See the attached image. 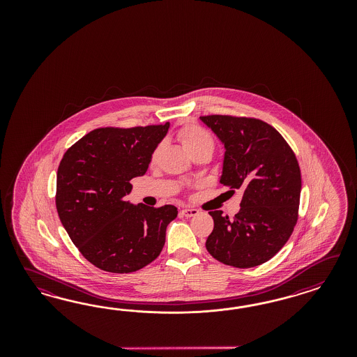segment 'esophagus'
Segmentation results:
<instances>
[{"mask_svg":"<svg viewBox=\"0 0 357 357\" xmlns=\"http://www.w3.org/2000/svg\"><path fill=\"white\" fill-rule=\"evenodd\" d=\"M181 213L185 217H192L196 216L197 213H199V211L197 209H194V208H184L181 211Z\"/></svg>","mask_w":357,"mask_h":357,"instance_id":"34e87169","label":"esophagus"}]
</instances>
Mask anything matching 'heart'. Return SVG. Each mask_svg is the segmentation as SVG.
I'll return each mask as SVG.
<instances>
[{"label":"heart","mask_w":357,"mask_h":357,"mask_svg":"<svg viewBox=\"0 0 357 357\" xmlns=\"http://www.w3.org/2000/svg\"><path fill=\"white\" fill-rule=\"evenodd\" d=\"M178 140L183 145L184 149L188 151L191 155H195L197 153H209L211 155L213 154L215 148H216V140L215 137L202 126L196 123H187L182 126L178 130ZM163 144H158L154 151L151 153V162L154 163L157 161L160 153L162 151Z\"/></svg>","instance_id":"heart-1"}]
</instances>
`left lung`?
<instances>
[{"label":"left lung","mask_w":357,"mask_h":357,"mask_svg":"<svg viewBox=\"0 0 357 357\" xmlns=\"http://www.w3.org/2000/svg\"><path fill=\"white\" fill-rule=\"evenodd\" d=\"M200 119L225 145L220 182L243 191L234 217L211 211L215 227L206 248L215 259L237 268L257 267L275 257L298 220L301 170L289 144L268 123L234 115Z\"/></svg>","instance_id":"left-lung-1"}]
</instances>
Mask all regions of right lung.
<instances>
[{"label":"right lung","mask_w":357,"mask_h":357,"mask_svg":"<svg viewBox=\"0 0 357 357\" xmlns=\"http://www.w3.org/2000/svg\"><path fill=\"white\" fill-rule=\"evenodd\" d=\"M169 123L103 127L65 151L57 169L56 209L78 251L100 270L130 273L163 249L174 206H133L130 181L144 175Z\"/></svg>","instance_id":"1"}]
</instances>
